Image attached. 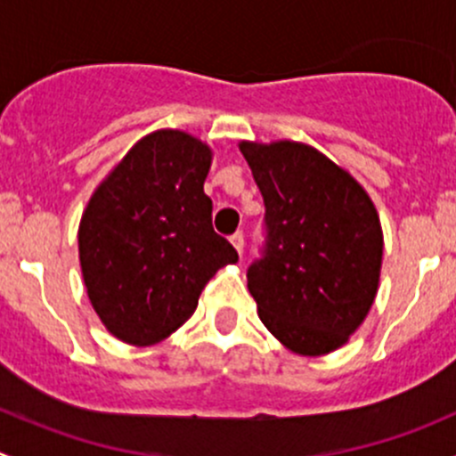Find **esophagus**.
Returning a JSON list of instances; mask_svg holds the SVG:
<instances>
[{
	"label": "esophagus",
	"mask_w": 456,
	"mask_h": 456,
	"mask_svg": "<svg viewBox=\"0 0 456 456\" xmlns=\"http://www.w3.org/2000/svg\"><path fill=\"white\" fill-rule=\"evenodd\" d=\"M229 240H232V245H233V249L238 251V254L242 256V249H245V236H242V232H238V233H233L232 238H229Z\"/></svg>",
	"instance_id": "34e87169"
}]
</instances>
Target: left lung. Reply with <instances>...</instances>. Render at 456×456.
<instances>
[{"mask_svg": "<svg viewBox=\"0 0 456 456\" xmlns=\"http://www.w3.org/2000/svg\"><path fill=\"white\" fill-rule=\"evenodd\" d=\"M266 207L269 242L247 287L271 335L302 357L338 351L379 289L384 232L369 191L300 141H240Z\"/></svg>", "mask_w": 456, "mask_h": 456, "instance_id": "left-lung-1", "label": "left lung"}]
</instances>
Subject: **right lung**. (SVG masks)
Segmentation results:
<instances>
[{
  "mask_svg": "<svg viewBox=\"0 0 456 456\" xmlns=\"http://www.w3.org/2000/svg\"><path fill=\"white\" fill-rule=\"evenodd\" d=\"M214 150L185 130L150 132L110 169L79 223L90 305L121 342L151 346L181 329L202 287L238 254L211 227Z\"/></svg>",
  "mask_w": 456,
  "mask_h": 456,
  "instance_id": "obj_1",
  "label": "right lung"
}]
</instances>
